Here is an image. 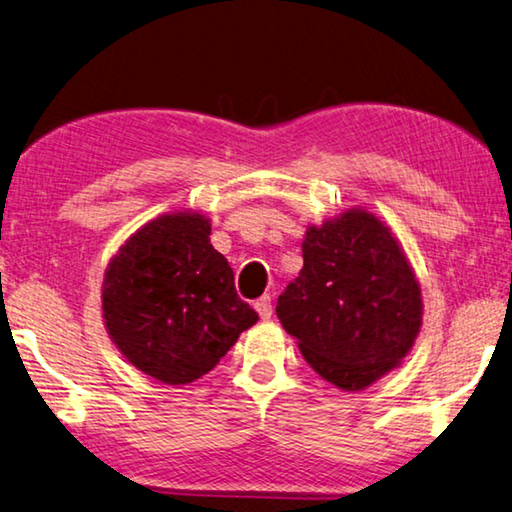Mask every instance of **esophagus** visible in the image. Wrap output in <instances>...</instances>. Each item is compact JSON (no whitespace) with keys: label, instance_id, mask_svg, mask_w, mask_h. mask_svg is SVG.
<instances>
[{"label":"esophagus","instance_id":"34e87169","mask_svg":"<svg viewBox=\"0 0 512 512\" xmlns=\"http://www.w3.org/2000/svg\"><path fill=\"white\" fill-rule=\"evenodd\" d=\"M256 313L261 315V320H270L272 317V297L270 295H263L261 299H256Z\"/></svg>","mask_w":512,"mask_h":512}]
</instances>
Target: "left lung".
I'll return each instance as SVG.
<instances>
[{
    "label": "left lung",
    "mask_w": 512,
    "mask_h": 512,
    "mask_svg": "<svg viewBox=\"0 0 512 512\" xmlns=\"http://www.w3.org/2000/svg\"><path fill=\"white\" fill-rule=\"evenodd\" d=\"M304 267L276 315L313 370L354 392L404 360L422 326V290L399 240L379 217L349 208L308 226Z\"/></svg>",
    "instance_id": "left-lung-1"
}]
</instances>
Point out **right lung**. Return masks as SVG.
Segmentation results:
<instances>
[{"mask_svg": "<svg viewBox=\"0 0 512 512\" xmlns=\"http://www.w3.org/2000/svg\"><path fill=\"white\" fill-rule=\"evenodd\" d=\"M208 236L206 215H161L124 242L104 274L108 335L133 367L167 385L211 372L258 320Z\"/></svg>", "mask_w": 512, "mask_h": 512, "instance_id": "obj_1", "label": "right lung"}]
</instances>
